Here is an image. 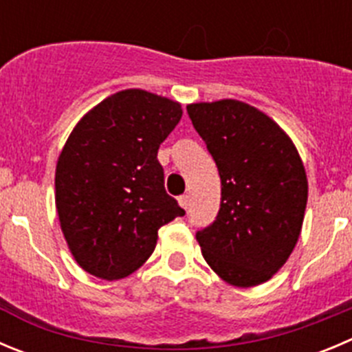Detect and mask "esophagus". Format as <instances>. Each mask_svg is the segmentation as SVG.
<instances>
[{
	"label": "esophagus",
	"instance_id": "1",
	"mask_svg": "<svg viewBox=\"0 0 352 352\" xmlns=\"http://www.w3.org/2000/svg\"><path fill=\"white\" fill-rule=\"evenodd\" d=\"M178 202H179V206H182L183 209H188V206H190V195H182V197L178 199Z\"/></svg>",
	"mask_w": 352,
	"mask_h": 352
}]
</instances>
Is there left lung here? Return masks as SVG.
Wrapping results in <instances>:
<instances>
[{
  "mask_svg": "<svg viewBox=\"0 0 352 352\" xmlns=\"http://www.w3.org/2000/svg\"><path fill=\"white\" fill-rule=\"evenodd\" d=\"M186 111L221 179L218 216L195 235L202 256L228 285H262L300 237L307 206L300 155L272 118L243 101L195 102Z\"/></svg>",
  "mask_w": 352,
  "mask_h": 352,
  "instance_id": "obj_1",
  "label": "left lung"
}]
</instances>
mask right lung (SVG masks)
Masks as SVG:
<instances>
[{
    "label": "right lung",
    "mask_w": 352,
    "mask_h": 352,
    "mask_svg": "<svg viewBox=\"0 0 352 352\" xmlns=\"http://www.w3.org/2000/svg\"><path fill=\"white\" fill-rule=\"evenodd\" d=\"M182 104L141 89L120 90L76 124L56 167V208L71 254L106 281L140 269L159 228L185 214L164 188L159 146Z\"/></svg>",
    "instance_id": "add662e5"
}]
</instances>
